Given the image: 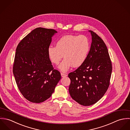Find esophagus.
Instances as JSON below:
<instances>
[{
    "label": "esophagus",
    "mask_w": 130,
    "mask_h": 130,
    "mask_svg": "<svg viewBox=\"0 0 130 130\" xmlns=\"http://www.w3.org/2000/svg\"><path fill=\"white\" fill-rule=\"evenodd\" d=\"M61 74V77H66V76H67V74H64V73H61L60 74Z\"/></svg>",
    "instance_id": "34e87169"
}]
</instances>
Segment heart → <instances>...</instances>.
<instances>
[{
  "mask_svg": "<svg viewBox=\"0 0 130 130\" xmlns=\"http://www.w3.org/2000/svg\"><path fill=\"white\" fill-rule=\"evenodd\" d=\"M90 50V41L87 37L68 35L56 41V46L50 45L47 53L51 61L55 64L59 63L63 55L64 59L58 68L61 71L66 72L72 66L78 68L82 66Z\"/></svg>",
  "mask_w": 130,
  "mask_h": 130,
  "instance_id": "obj_1",
  "label": "heart"
}]
</instances>
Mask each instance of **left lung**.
Wrapping results in <instances>:
<instances>
[{
	"label": "left lung",
	"mask_w": 130,
	"mask_h": 130,
	"mask_svg": "<svg viewBox=\"0 0 130 130\" xmlns=\"http://www.w3.org/2000/svg\"><path fill=\"white\" fill-rule=\"evenodd\" d=\"M92 43L84 63L68 76L69 93L81 105L89 106L99 101L107 92L112 72L111 60L102 39L92 30Z\"/></svg>",
	"instance_id": "8db88e82"
}]
</instances>
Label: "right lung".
Here are the masks:
<instances>
[{"mask_svg": "<svg viewBox=\"0 0 130 130\" xmlns=\"http://www.w3.org/2000/svg\"><path fill=\"white\" fill-rule=\"evenodd\" d=\"M57 32L53 29L38 27L17 47L13 73L20 93L30 102L40 103L50 98L61 78L47 53L52 37Z\"/></svg>", "mask_w": 130, "mask_h": 130, "instance_id": "obj_1", "label": "right lung"}]
</instances>
